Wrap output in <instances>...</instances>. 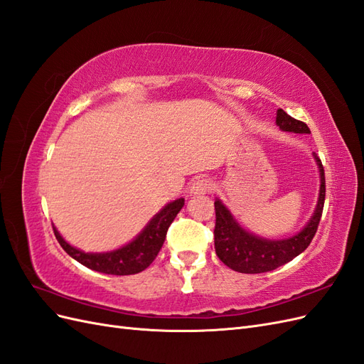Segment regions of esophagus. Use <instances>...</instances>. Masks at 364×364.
I'll return each instance as SVG.
<instances>
[{
  "mask_svg": "<svg viewBox=\"0 0 364 364\" xmlns=\"http://www.w3.org/2000/svg\"><path fill=\"white\" fill-rule=\"evenodd\" d=\"M211 190H213V183L209 182L208 179H205V178H200V179H197V181L193 182L190 193H191L193 196H200V194L209 193Z\"/></svg>",
  "mask_w": 364,
  "mask_h": 364,
  "instance_id": "esophagus-1",
  "label": "esophagus"
}]
</instances>
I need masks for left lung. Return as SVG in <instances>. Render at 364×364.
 Masks as SVG:
<instances>
[{
  "instance_id": "obj_1",
  "label": "left lung",
  "mask_w": 364,
  "mask_h": 364,
  "mask_svg": "<svg viewBox=\"0 0 364 364\" xmlns=\"http://www.w3.org/2000/svg\"><path fill=\"white\" fill-rule=\"evenodd\" d=\"M277 124L294 134H310V129L304 121L290 117L282 109H278ZM316 162L321 170V194H318L314 215L299 234L287 240H264L252 235L241 228L226 206L215 200V228L214 245L215 253L223 264L240 273H266L287 264L299 253H302L314 238L318 223H321L325 203V171L323 165L317 156Z\"/></svg>"
}]
</instances>
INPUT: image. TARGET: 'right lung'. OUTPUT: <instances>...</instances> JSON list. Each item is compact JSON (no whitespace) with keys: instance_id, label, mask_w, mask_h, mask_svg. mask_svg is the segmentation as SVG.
I'll return each mask as SVG.
<instances>
[{"instance_id":"add662e5","label":"right lung","mask_w":364,"mask_h":364,"mask_svg":"<svg viewBox=\"0 0 364 364\" xmlns=\"http://www.w3.org/2000/svg\"><path fill=\"white\" fill-rule=\"evenodd\" d=\"M183 205V199L168 203L164 209H161V213L150 220V223L132 243L109 253H85L70 246L60 237L56 228H53V230L62 249L75 261L83 264L85 267L106 274H119V277H123V274H135L147 269L153 259L158 257L165 235H167V230Z\"/></svg>"}]
</instances>
